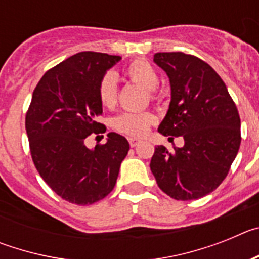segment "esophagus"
<instances>
[{
  "label": "esophagus",
  "mask_w": 259,
  "mask_h": 259,
  "mask_svg": "<svg viewBox=\"0 0 259 259\" xmlns=\"http://www.w3.org/2000/svg\"><path fill=\"white\" fill-rule=\"evenodd\" d=\"M140 139H136V137H128V143H130V145L132 146V148H135L136 145H139L140 144Z\"/></svg>",
  "instance_id": "1"
}]
</instances>
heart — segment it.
Here are the masks:
<instances>
[{"mask_svg": "<svg viewBox=\"0 0 259 259\" xmlns=\"http://www.w3.org/2000/svg\"><path fill=\"white\" fill-rule=\"evenodd\" d=\"M124 72L131 81L148 89L152 101L161 100L162 93L157 87L159 84V74L150 62L135 59L125 66ZM97 96L100 104L106 109L115 106L118 101V87L113 72H107L101 77L97 87ZM154 122L155 116L150 111H123L111 119V127L120 134L140 137L148 132Z\"/></svg>", "mask_w": 259, "mask_h": 259, "instance_id": "1", "label": "heart"}]
</instances>
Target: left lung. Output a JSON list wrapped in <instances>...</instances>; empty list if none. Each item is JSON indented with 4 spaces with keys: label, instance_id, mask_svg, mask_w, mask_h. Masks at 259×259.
Here are the masks:
<instances>
[{
    "label": "left lung",
    "instance_id": "left-lung-1",
    "mask_svg": "<svg viewBox=\"0 0 259 259\" xmlns=\"http://www.w3.org/2000/svg\"><path fill=\"white\" fill-rule=\"evenodd\" d=\"M154 62L171 84L170 107L158 132L182 136L184 146L174 152L155 146L150 170L170 197L197 200L222 184L239 152V111L221 76L198 57L155 53Z\"/></svg>",
    "mask_w": 259,
    "mask_h": 259
}]
</instances>
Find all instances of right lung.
<instances>
[{"label": "right lung", "instance_id": "obj_1", "mask_svg": "<svg viewBox=\"0 0 259 259\" xmlns=\"http://www.w3.org/2000/svg\"><path fill=\"white\" fill-rule=\"evenodd\" d=\"M120 59L81 52L48 70L32 95L26 114L29 152L40 176L59 197L91 205L113 191L120 163L130 150L125 137L110 132L91 150L85 140L106 131L97 87Z\"/></svg>", "mask_w": 259, "mask_h": 259}]
</instances>
